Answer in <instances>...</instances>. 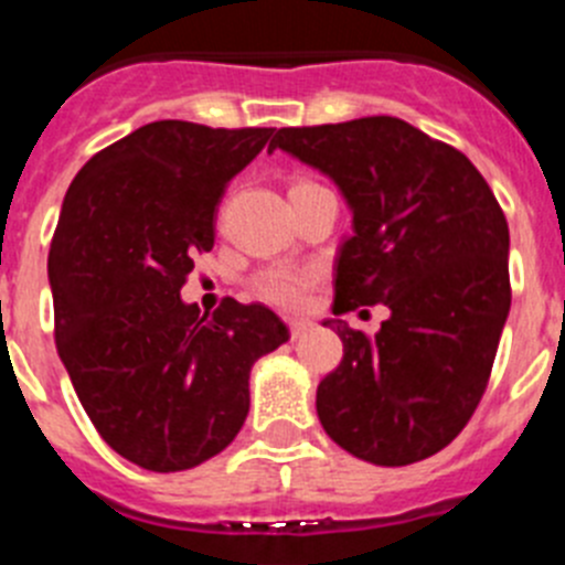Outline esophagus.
<instances>
[{
    "label": "esophagus",
    "mask_w": 565,
    "mask_h": 565,
    "mask_svg": "<svg viewBox=\"0 0 565 565\" xmlns=\"http://www.w3.org/2000/svg\"><path fill=\"white\" fill-rule=\"evenodd\" d=\"M309 329H312V320H307V318H292V320H289V331H292L295 340L307 334Z\"/></svg>",
    "instance_id": "1"
}]
</instances>
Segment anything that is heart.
I'll use <instances>...</instances> for the list:
<instances>
[{
  "label": "heart",
  "mask_w": 565,
  "mask_h": 565,
  "mask_svg": "<svg viewBox=\"0 0 565 565\" xmlns=\"http://www.w3.org/2000/svg\"><path fill=\"white\" fill-rule=\"evenodd\" d=\"M309 181H298L295 186ZM315 273L312 270H300V267H273V270L258 273L256 281H253V289L262 300L273 303V307L281 309H298L307 303L309 289L315 287Z\"/></svg>",
  "instance_id": "1"
}]
</instances>
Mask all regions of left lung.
Here are the masks:
<instances>
[{
  "instance_id": "8db88e82",
  "label": "left lung",
  "mask_w": 565,
  "mask_h": 565,
  "mask_svg": "<svg viewBox=\"0 0 565 565\" xmlns=\"http://www.w3.org/2000/svg\"><path fill=\"white\" fill-rule=\"evenodd\" d=\"M337 183L354 214L334 262L342 362L318 418L348 455L409 466L446 449L477 409L510 315V231L479 170L395 116L281 128L270 141ZM384 302L376 338L339 315Z\"/></svg>"
}]
</instances>
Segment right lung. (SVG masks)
Here are the masks:
<instances>
[{
    "label": "right lung",
    "mask_w": 565,
    "mask_h": 565,
    "mask_svg": "<svg viewBox=\"0 0 565 565\" xmlns=\"http://www.w3.org/2000/svg\"><path fill=\"white\" fill-rule=\"evenodd\" d=\"M270 136L161 119L99 150L63 198L46 265L57 354L103 440L147 471L220 455L253 362L289 340L265 303L225 298L209 318L181 298L225 186Z\"/></svg>",
    "instance_id": "right-lung-1"
}]
</instances>
